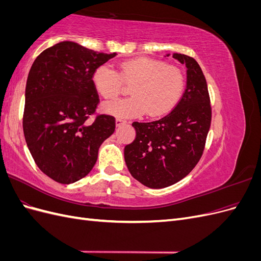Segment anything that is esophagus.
<instances>
[{"label":"esophagus","mask_w":261,"mask_h":261,"mask_svg":"<svg viewBox=\"0 0 261 261\" xmlns=\"http://www.w3.org/2000/svg\"><path fill=\"white\" fill-rule=\"evenodd\" d=\"M126 123H127V122H126L125 120H123V118H116V121H115L116 126H121V125H124Z\"/></svg>","instance_id":"34e87169"}]
</instances>
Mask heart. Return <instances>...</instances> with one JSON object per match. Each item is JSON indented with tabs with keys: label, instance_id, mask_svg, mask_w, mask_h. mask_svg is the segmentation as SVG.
<instances>
[{
	"label": "heart",
	"instance_id": "1",
	"mask_svg": "<svg viewBox=\"0 0 261 261\" xmlns=\"http://www.w3.org/2000/svg\"><path fill=\"white\" fill-rule=\"evenodd\" d=\"M123 83H134L132 97L107 102L106 112L117 117H139L146 112L150 117H159L170 112L183 96L185 75L177 66L151 58L125 61L118 73L110 64H102L92 75L94 88L106 100L118 97Z\"/></svg>",
	"mask_w": 261,
	"mask_h": 261
}]
</instances>
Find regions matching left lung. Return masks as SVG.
<instances>
[{
  "label": "left lung",
  "mask_w": 261,
  "mask_h": 261,
  "mask_svg": "<svg viewBox=\"0 0 261 261\" xmlns=\"http://www.w3.org/2000/svg\"><path fill=\"white\" fill-rule=\"evenodd\" d=\"M187 67L186 89L178 103L160 120L134 122L136 138L124 149L132 176L149 188H164L188 175L199 162L211 125L206 78L193 58L174 53Z\"/></svg>",
  "instance_id": "obj_1"
}]
</instances>
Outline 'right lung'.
Returning <instances> with one entry per match:
<instances>
[{"mask_svg":"<svg viewBox=\"0 0 261 261\" xmlns=\"http://www.w3.org/2000/svg\"><path fill=\"white\" fill-rule=\"evenodd\" d=\"M115 55L63 41L39 54L29 70L23 135L37 167L58 183L88 174L115 130L114 116L97 114L100 99L92 84L94 70Z\"/></svg>","mask_w":261,"mask_h":261,"instance_id":"add662e5","label":"right lung"}]
</instances>
